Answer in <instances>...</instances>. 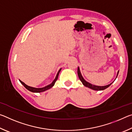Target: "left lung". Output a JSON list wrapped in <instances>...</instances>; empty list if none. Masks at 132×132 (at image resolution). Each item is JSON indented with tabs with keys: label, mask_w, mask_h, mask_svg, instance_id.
Wrapping results in <instances>:
<instances>
[{
	"label": "left lung",
	"mask_w": 132,
	"mask_h": 132,
	"mask_svg": "<svg viewBox=\"0 0 132 132\" xmlns=\"http://www.w3.org/2000/svg\"><path fill=\"white\" fill-rule=\"evenodd\" d=\"M118 73H119V70H118V73H117V77H116V79H117V76H118ZM77 74H78V76H79V79L80 80V81H81L82 84H83L84 86L90 88L92 89V90H97V91L104 90H105V89H106V88H108V87L110 86L112 84V82H113V81H113L112 82H111V84L106 85V86H95V85H93V84H91V83H90V82H87V81H86V80H84L83 77L82 76V75H81V72H80L79 67H78V69H77Z\"/></svg>",
	"instance_id": "8db88e82"
}]
</instances>
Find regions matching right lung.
<instances>
[{"label": "right lung", "instance_id": "obj_1", "mask_svg": "<svg viewBox=\"0 0 132 132\" xmlns=\"http://www.w3.org/2000/svg\"><path fill=\"white\" fill-rule=\"evenodd\" d=\"M61 70H62V69H60L58 71L57 75H56V76L55 79L52 81V83H51L50 84H49V85H48V86H46L44 87H42V88H35V87H30V86H27V85L24 82L21 81L20 80H19V81H20L21 83L23 84L24 87H25L26 88H27L28 90L31 91V92H32V93H41V92H43V91H46V90H49V89H50L51 88H52V87L54 86L55 82L56 81V80L57 79L58 76H59L60 71H61Z\"/></svg>", "mask_w": 132, "mask_h": 132}]
</instances>
